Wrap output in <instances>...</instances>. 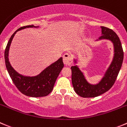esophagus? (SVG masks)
<instances>
[{
    "instance_id": "34e87169",
    "label": "esophagus",
    "mask_w": 127,
    "mask_h": 127,
    "mask_svg": "<svg viewBox=\"0 0 127 127\" xmlns=\"http://www.w3.org/2000/svg\"><path fill=\"white\" fill-rule=\"evenodd\" d=\"M63 63L65 66H69L72 63L71 58L68 53H65L63 55Z\"/></svg>"
}]
</instances>
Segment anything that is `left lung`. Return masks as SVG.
I'll return each instance as SVG.
<instances>
[{
  "instance_id": "left-lung-1",
  "label": "left lung",
  "mask_w": 127,
  "mask_h": 127,
  "mask_svg": "<svg viewBox=\"0 0 127 127\" xmlns=\"http://www.w3.org/2000/svg\"><path fill=\"white\" fill-rule=\"evenodd\" d=\"M101 34L99 39H107L113 43L114 56L104 76L99 83L93 85L88 82L84 73L77 65L71 66L72 84L76 93L83 98H93L101 95L108 91L115 83L124 60V51L120 40L117 34L112 29L101 26ZM74 64L77 63L74 60Z\"/></svg>"
}]
</instances>
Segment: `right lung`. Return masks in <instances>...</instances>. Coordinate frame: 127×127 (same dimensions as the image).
Here are the masks:
<instances>
[{
  "instance_id": "obj_1",
  "label": "right lung",
  "mask_w": 127,
  "mask_h": 127,
  "mask_svg": "<svg viewBox=\"0 0 127 127\" xmlns=\"http://www.w3.org/2000/svg\"><path fill=\"white\" fill-rule=\"evenodd\" d=\"M29 28H39L34 25L21 27L10 37L4 53L5 62L7 69L13 83L19 90L26 96L31 97H42L48 95L53 90L58 76L64 67L63 58L47 66L39 74L28 76L17 73L12 67L9 60V51L12 41L17 31Z\"/></svg>"
}]
</instances>
